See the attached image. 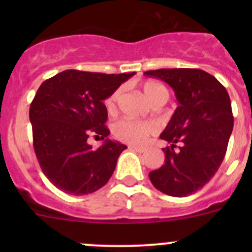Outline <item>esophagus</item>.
<instances>
[{"mask_svg": "<svg viewBox=\"0 0 252 252\" xmlns=\"http://www.w3.org/2000/svg\"><path fill=\"white\" fill-rule=\"evenodd\" d=\"M129 149L133 150V151H136L139 152V154H142V152L146 151V149L145 147H138V146H129Z\"/></svg>", "mask_w": 252, "mask_h": 252, "instance_id": "34e87169", "label": "esophagus"}]
</instances>
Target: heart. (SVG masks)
Segmentation results:
<instances>
[{
	"label": "heart",
	"instance_id": "obj_1",
	"mask_svg": "<svg viewBox=\"0 0 252 252\" xmlns=\"http://www.w3.org/2000/svg\"><path fill=\"white\" fill-rule=\"evenodd\" d=\"M142 91L147 100L152 106L163 105L169 98V91L163 84L155 80H147L142 84ZM121 89H117L106 98L105 106L108 112L116 111ZM155 126L150 122L133 121V119L124 118L117 122L113 126V134L119 140H123L131 145H141L146 141L151 134L155 133Z\"/></svg>",
	"mask_w": 252,
	"mask_h": 252
}]
</instances>
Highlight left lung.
<instances>
[{"label": "left lung", "mask_w": 252, "mask_h": 252, "mask_svg": "<svg viewBox=\"0 0 252 252\" xmlns=\"http://www.w3.org/2000/svg\"><path fill=\"white\" fill-rule=\"evenodd\" d=\"M145 75L168 84L179 102L159 135L171 144L163 149L164 164L150 172V180L169 196H189L210 182L225 156L234 124L229 95L201 69H157Z\"/></svg>", "instance_id": "1"}]
</instances>
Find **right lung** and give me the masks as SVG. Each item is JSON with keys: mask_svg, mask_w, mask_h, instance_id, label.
<instances>
[{"mask_svg": "<svg viewBox=\"0 0 252 252\" xmlns=\"http://www.w3.org/2000/svg\"><path fill=\"white\" fill-rule=\"evenodd\" d=\"M134 74L68 69L40 85L29 111L32 141L40 167L56 188L79 196L108 182L126 146L107 138L103 101ZM93 132L105 140L97 150L87 144Z\"/></svg>", "mask_w": 252, "mask_h": 252, "instance_id": "1", "label": "right lung"}]
</instances>
